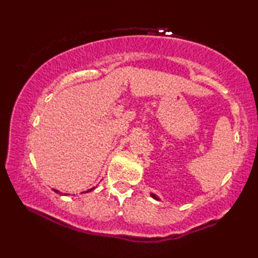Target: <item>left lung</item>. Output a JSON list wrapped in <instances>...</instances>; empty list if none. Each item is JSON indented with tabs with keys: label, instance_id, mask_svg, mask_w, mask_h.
<instances>
[{
	"label": "left lung",
	"instance_id": "left-lung-1",
	"mask_svg": "<svg viewBox=\"0 0 258 258\" xmlns=\"http://www.w3.org/2000/svg\"><path fill=\"white\" fill-rule=\"evenodd\" d=\"M150 195H151V198H154L155 200H159V199L157 198V196H156V195H155V194H150Z\"/></svg>",
	"mask_w": 258,
	"mask_h": 258
}]
</instances>
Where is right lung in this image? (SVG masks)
<instances>
[{
    "mask_svg": "<svg viewBox=\"0 0 258 258\" xmlns=\"http://www.w3.org/2000/svg\"><path fill=\"white\" fill-rule=\"evenodd\" d=\"M94 188H95V187H93V188H91V189H88L87 191H86V193H88V191H91V190H93V189H94ZM54 191H56V193H58V194H60V191H58V190H57V189H54ZM84 193H85V191H84Z\"/></svg>",
    "mask_w": 258,
    "mask_h": 258,
    "instance_id": "add662e5",
    "label": "right lung"
}]
</instances>
